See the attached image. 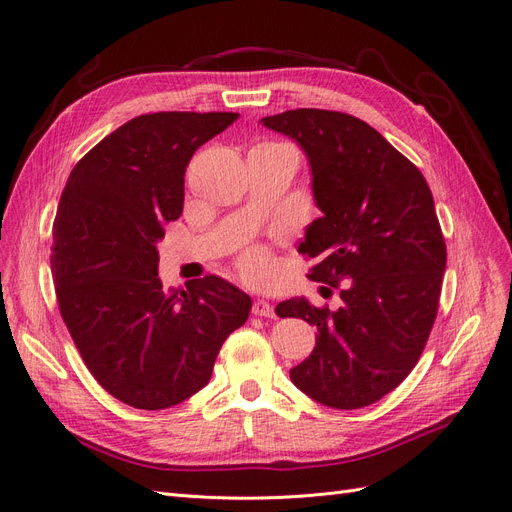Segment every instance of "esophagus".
<instances>
[{"label":"esophagus","mask_w":512,"mask_h":512,"mask_svg":"<svg viewBox=\"0 0 512 512\" xmlns=\"http://www.w3.org/2000/svg\"><path fill=\"white\" fill-rule=\"evenodd\" d=\"M252 314L260 316V318H273L275 316V309H273V305L269 301L256 299L254 305H252Z\"/></svg>","instance_id":"obj_1"}]
</instances>
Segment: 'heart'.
<instances>
[{
	"instance_id": "obj_1",
	"label": "heart",
	"mask_w": 512,
	"mask_h": 512,
	"mask_svg": "<svg viewBox=\"0 0 512 512\" xmlns=\"http://www.w3.org/2000/svg\"><path fill=\"white\" fill-rule=\"evenodd\" d=\"M243 267H245V273H247V275L258 277V275L265 273L267 260H265V256H262V254L252 252V254H247V258H245V262H243Z\"/></svg>"
}]
</instances>
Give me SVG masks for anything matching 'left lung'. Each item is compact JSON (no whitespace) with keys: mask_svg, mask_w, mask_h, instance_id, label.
Returning a JSON list of instances; mask_svg holds the SVG:
<instances>
[{"mask_svg":"<svg viewBox=\"0 0 512 512\" xmlns=\"http://www.w3.org/2000/svg\"><path fill=\"white\" fill-rule=\"evenodd\" d=\"M260 123L292 138L312 170L322 215L299 243V254L318 258L309 277L343 284L335 312L305 297L275 307L318 331L290 380L322 406H369L404 382L438 314L446 245L431 190L421 170L352 115L297 108Z\"/></svg>","mask_w":512,"mask_h":512,"instance_id":"1","label":"left lung"}]
</instances>
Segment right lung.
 I'll return each mask as SVG.
<instances>
[{"mask_svg":"<svg viewBox=\"0 0 512 512\" xmlns=\"http://www.w3.org/2000/svg\"><path fill=\"white\" fill-rule=\"evenodd\" d=\"M239 113H153L108 134L72 168L53 224L59 312L94 378L123 404L164 410L209 382L250 316L243 290L207 275L162 290L158 241L183 211L194 151Z\"/></svg>","mask_w":512,"mask_h":512,"instance_id":"right-lung-1","label":"right lung"}]
</instances>
